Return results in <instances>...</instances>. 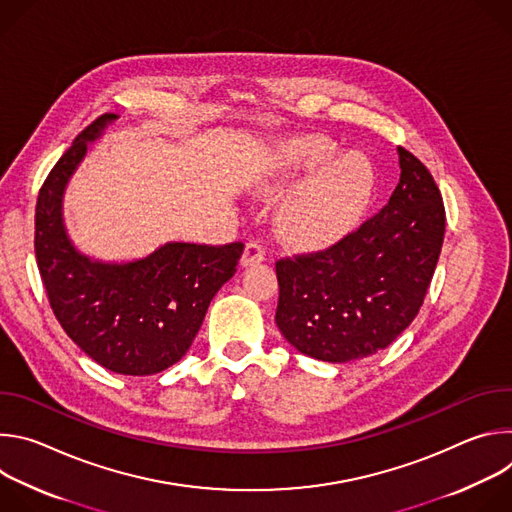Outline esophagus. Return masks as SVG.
Segmentation results:
<instances>
[{"label":"esophagus","mask_w":512,"mask_h":512,"mask_svg":"<svg viewBox=\"0 0 512 512\" xmlns=\"http://www.w3.org/2000/svg\"><path fill=\"white\" fill-rule=\"evenodd\" d=\"M265 259V247L261 241H251L247 243L245 251H243V257H241V265L243 267H253V265H259L261 261Z\"/></svg>","instance_id":"obj_1"}]
</instances>
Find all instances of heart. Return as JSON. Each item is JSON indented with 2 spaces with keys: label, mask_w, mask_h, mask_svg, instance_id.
<instances>
[{
  "label": "heart",
  "mask_w": 512,
  "mask_h": 512,
  "mask_svg": "<svg viewBox=\"0 0 512 512\" xmlns=\"http://www.w3.org/2000/svg\"><path fill=\"white\" fill-rule=\"evenodd\" d=\"M324 135H296L269 158V170L257 180L267 198L291 192L277 210V235L291 247L316 251L348 237L367 214L377 174L360 154H344Z\"/></svg>",
  "instance_id": "1"
}]
</instances>
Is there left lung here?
<instances>
[{"label": "left lung", "mask_w": 512, "mask_h": 512, "mask_svg": "<svg viewBox=\"0 0 512 512\" xmlns=\"http://www.w3.org/2000/svg\"><path fill=\"white\" fill-rule=\"evenodd\" d=\"M387 206L326 251L275 263V324L285 340L326 362L387 348L417 316L446 233L442 194L405 148Z\"/></svg>", "instance_id": "1"}]
</instances>
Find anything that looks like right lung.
Here are the masks:
<instances>
[{
	"label": "right lung",
	"mask_w": 512,
	"mask_h": 512,
	"mask_svg": "<svg viewBox=\"0 0 512 512\" xmlns=\"http://www.w3.org/2000/svg\"><path fill=\"white\" fill-rule=\"evenodd\" d=\"M117 115L89 125L56 162L36 202V261L50 308L85 354L131 377L156 375L190 348L206 310L237 271L243 243H166L148 257L107 263L72 245L62 198L70 176Z\"/></svg>",
	"instance_id": "1"
}]
</instances>
